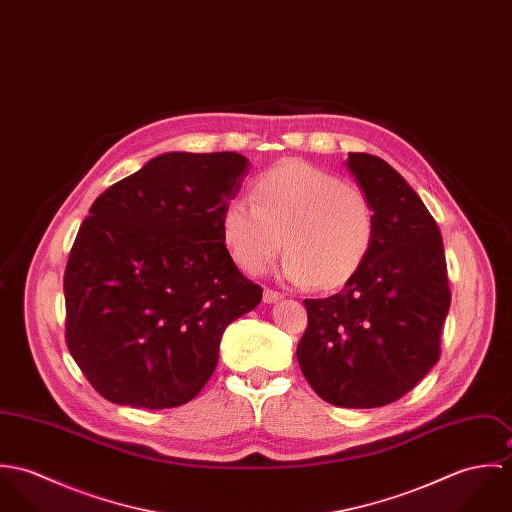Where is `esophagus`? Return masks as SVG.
<instances>
[{
  "instance_id": "34e87169",
  "label": "esophagus",
  "mask_w": 512,
  "mask_h": 512,
  "mask_svg": "<svg viewBox=\"0 0 512 512\" xmlns=\"http://www.w3.org/2000/svg\"><path fill=\"white\" fill-rule=\"evenodd\" d=\"M284 295L280 292H276V290H272V288H266L264 290V301L266 303H274V301H278V299H282Z\"/></svg>"
}]
</instances>
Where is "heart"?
<instances>
[{"label":"heart","instance_id":"obj_1","mask_svg":"<svg viewBox=\"0 0 512 512\" xmlns=\"http://www.w3.org/2000/svg\"><path fill=\"white\" fill-rule=\"evenodd\" d=\"M220 232L238 268L258 274L278 256L293 284L325 290L345 286L376 240V211L357 185L305 161L288 159L258 175L250 201L224 205Z\"/></svg>","mask_w":512,"mask_h":512}]
</instances>
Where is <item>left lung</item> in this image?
Segmentation results:
<instances>
[{"label": "left lung", "mask_w": 512, "mask_h": 512, "mask_svg": "<svg viewBox=\"0 0 512 512\" xmlns=\"http://www.w3.org/2000/svg\"><path fill=\"white\" fill-rule=\"evenodd\" d=\"M376 211L363 268L331 297L305 299L297 363L311 388L341 408L386 406L439 361L451 292L438 222L384 159L347 161Z\"/></svg>", "instance_id": "8db88e82"}]
</instances>
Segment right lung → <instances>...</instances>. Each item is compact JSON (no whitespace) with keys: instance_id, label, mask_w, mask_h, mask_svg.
Segmentation results:
<instances>
[{"instance_id":"1","label":"right lung","mask_w":512,"mask_h":512,"mask_svg":"<svg viewBox=\"0 0 512 512\" xmlns=\"http://www.w3.org/2000/svg\"><path fill=\"white\" fill-rule=\"evenodd\" d=\"M246 173L234 151H173L92 203L65 270V335L106 400L187 404L217 368L224 329L260 303L220 232Z\"/></svg>"}]
</instances>
